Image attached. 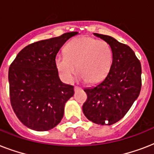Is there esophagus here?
<instances>
[{
    "mask_svg": "<svg viewBox=\"0 0 154 154\" xmlns=\"http://www.w3.org/2000/svg\"><path fill=\"white\" fill-rule=\"evenodd\" d=\"M80 89H82L80 87H77V86H75L74 87V91H78V90H80Z\"/></svg>",
    "mask_w": 154,
    "mask_h": 154,
    "instance_id": "obj_1",
    "label": "esophagus"
}]
</instances>
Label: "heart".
<instances>
[{
  "instance_id": "1",
  "label": "heart",
  "mask_w": 154,
  "mask_h": 154,
  "mask_svg": "<svg viewBox=\"0 0 154 154\" xmlns=\"http://www.w3.org/2000/svg\"><path fill=\"white\" fill-rule=\"evenodd\" d=\"M112 60V50L107 42L82 37L68 43L65 54L56 57L55 65L64 82H71L77 68L80 80L97 84L108 74Z\"/></svg>"
}]
</instances>
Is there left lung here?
Segmentation results:
<instances>
[{"mask_svg":"<svg viewBox=\"0 0 154 154\" xmlns=\"http://www.w3.org/2000/svg\"><path fill=\"white\" fill-rule=\"evenodd\" d=\"M94 35L109 45L112 65L105 79L84 89L88 97L82 109L92 122L110 125L122 119L138 97L141 88V63L126 45L107 35Z\"/></svg>","mask_w":154,"mask_h":154,"instance_id":"8db88e82","label":"left lung"}]
</instances>
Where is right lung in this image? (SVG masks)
Instances as JSON below:
<instances>
[{
    "instance_id": "1",
    "label": "right lung",
    "mask_w": 154,
    "mask_h": 154,
    "mask_svg": "<svg viewBox=\"0 0 154 154\" xmlns=\"http://www.w3.org/2000/svg\"><path fill=\"white\" fill-rule=\"evenodd\" d=\"M77 34L66 32L29 45L11 64V105L21 123L32 130L47 131L57 126L65 103L74 94V87L60 81L55 58L65 42Z\"/></svg>"
}]
</instances>
